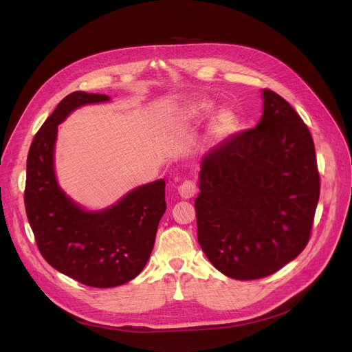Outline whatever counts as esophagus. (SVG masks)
<instances>
[{"instance_id": "34e87169", "label": "esophagus", "mask_w": 352, "mask_h": 352, "mask_svg": "<svg viewBox=\"0 0 352 352\" xmlns=\"http://www.w3.org/2000/svg\"><path fill=\"white\" fill-rule=\"evenodd\" d=\"M177 192L182 199H190L196 195V183L192 180H185L177 188Z\"/></svg>"}]
</instances>
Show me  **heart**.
I'll use <instances>...</instances> for the list:
<instances>
[{
  "instance_id": "heart-1",
  "label": "heart",
  "mask_w": 352,
  "mask_h": 352,
  "mask_svg": "<svg viewBox=\"0 0 352 352\" xmlns=\"http://www.w3.org/2000/svg\"><path fill=\"white\" fill-rule=\"evenodd\" d=\"M214 109V103L209 98H200L193 100L188 104L183 106L176 116V124L180 127H186L199 123L208 117ZM238 126L236 114L230 109H221L217 110L208 124L206 140L212 144H217L228 138H230L235 133Z\"/></svg>"
}]
</instances>
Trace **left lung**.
<instances>
[{"label":"left lung","instance_id":"left-lung-1","mask_svg":"<svg viewBox=\"0 0 352 352\" xmlns=\"http://www.w3.org/2000/svg\"><path fill=\"white\" fill-rule=\"evenodd\" d=\"M256 127L202 157L195 200L197 241L233 279L272 275L307 246L320 199L315 147L298 113L262 90Z\"/></svg>","mask_w":352,"mask_h":352}]
</instances>
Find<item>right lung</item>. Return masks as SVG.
<instances>
[{"instance_id": "add662e5", "label": "right lung", "mask_w": 352, "mask_h": 352, "mask_svg": "<svg viewBox=\"0 0 352 352\" xmlns=\"http://www.w3.org/2000/svg\"><path fill=\"white\" fill-rule=\"evenodd\" d=\"M106 102L109 96L86 91L61 100L30 146L24 192L27 217L43 258L58 272L93 288L119 287L142 272L166 212L163 179L131 189L100 210L85 209L60 188L58 124L82 106Z\"/></svg>"}]
</instances>
